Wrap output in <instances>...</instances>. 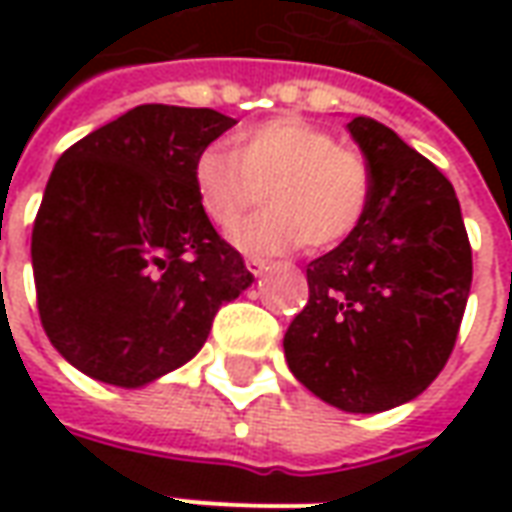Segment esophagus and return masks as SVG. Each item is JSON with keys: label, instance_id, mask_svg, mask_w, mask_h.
I'll use <instances>...</instances> for the list:
<instances>
[{"label": "esophagus", "instance_id": "1", "mask_svg": "<svg viewBox=\"0 0 512 512\" xmlns=\"http://www.w3.org/2000/svg\"><path fill=\"white\" fill-rule=\"evenodd\" d=\"M246 268H249V271H252L255 277H260V274H266L268 263L263 260V257H246Z\"/></svg>", "mask_w": 512, "mask_h": 512}]
</instances>
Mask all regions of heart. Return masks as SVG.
<instances>
[{
	"instance_id": "1",
	"label": "heart",
	"mask_w": 512,
	"mask_h": 512,
	"mask_svg": "<svg viewBox=\"0 0 512 512\" xmlns=\"http://www.w3.org/2000/svg\"><path fill=\"white\" fill-rule=\"evenodd\" d=\"M194 194L219 230L241 222L266 189V211L233 233L246 252L332 249L359 230L373 197V172L356 147L304 117H274L233 136V153L208 145L194 158Z\"/></svg>"
}]
</instances>
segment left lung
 <instances>
[{"label":"left lung","mask_w":512,"mask_h":512,"mask_svg":"<svg viewBox=\"0 0 512 512\" xmlns=\"http://www.w3.org/2000/svg\"><path fill=\"white\" fill-rule=\"evenodd\" d=\"M348 131L373 172L365 222L307 266L310 301L285 332L288 367L326 403L376 414L414 400L447 365L472 288L452 183L370 117Z\"/></svg>","instance_id":"8db88e82"}]
</instances>
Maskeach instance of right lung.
Masks as SVG:
<instances>
[{"label": "right lung", "mask_w": 512, "mask_h": 512, "mask_svg": "<svg viewBox=\"0 0 512 512\" xmlns=\"http://www.w3.org/2000/svg\"><path fill=\"white\" fill-rule=\"evenodd\" d=\"M235 120L145 104L71 145L35 227L40 323L84 376L145 386L186 365L213 315L252 285L194 194V158Z\"/></svg>", "instance_id": "obj_1"}]
</instances>
